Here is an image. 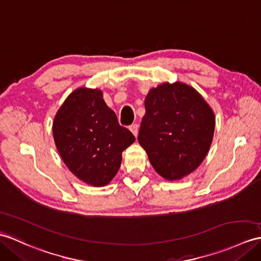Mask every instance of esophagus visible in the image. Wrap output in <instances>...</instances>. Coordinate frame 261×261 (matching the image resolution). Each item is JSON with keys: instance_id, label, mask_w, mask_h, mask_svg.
Returning a JSON list of instances; mask_svg holds the SVG:
<instances>
[{"instance_id": "esophagus-1", "label": "esophagus", "mask_w": 261, "mask_h": 261, "mask_svg": "<svg viewBox=\"0 0 261 261\" xmlns=\"http://www.w3.org/2000/svg\"><path fill=\"white\" fill-rule=\"evenodd\" d=\"M130 130H131V132L133 133V135H135V136L137 137V136H138V132H139V124H138V123L132 124V125L130 126Z\"/></svg>"}]
</instances>
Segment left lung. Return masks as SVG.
Instances as JSON below:
<instances>
[{
  "label": "left lung",
  "mask_w": 261,
  "mask_h": 261,
  "mask_svg": "<svg viewBox=\"0 0 261 261\" xmlns=\"http://www.w3.org/2000/svg\"><path fill=\"white\" fill-rule=\"evenodd\" d=\"M138 140L161 177L178 180L196 170L207 155L215 114L197 91L185 83H163L144 100Z\"/></svg>",
  "instance_id": "8db88e82"
}]
</instances>
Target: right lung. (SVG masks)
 Listing matches in <instances>:
<instances>
[{
    "mask_svg": "<svg viewBox=\"0 0 261 261\" xmlns=\"http://www.w3.org/2000/svg\"><path fill=\"white\" fill-rule=\"evenodd\" d=\"M53 137L62 160L76 177L94 187L108 185L117 174L122 151L135 142L98 89L73 91L59 109Z\"/></svg>",
    "mask_w": 261,
    "mask_h": 261,
    "instance_id": "right-lung-1",
    "label": "right lung"
}]
</instances>
